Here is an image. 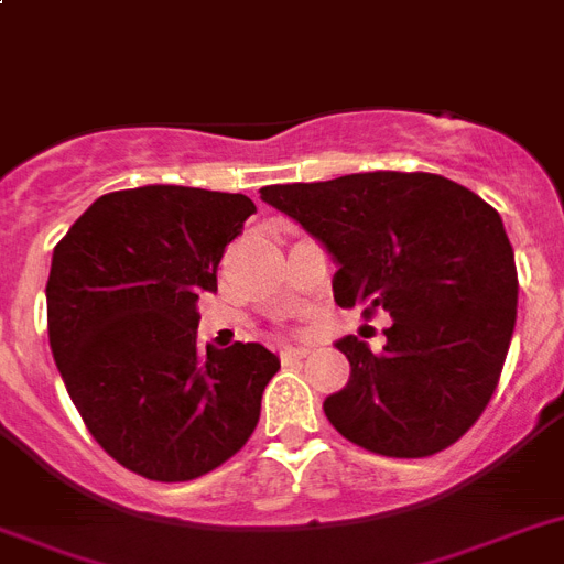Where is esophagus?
I'll return each instance as SVG.
<instances>
[{
    "instance_id": "esophagus-1",
    "label": "esophagus",
    "mask_w": 564,
    "mask_h": 564,
    "mask_svg": "<svg viewBox=\"0 0 564 564\" xmlns=\"http://www.w3.org/2000/svg\"><path fill=\"white\" fill-rule=\"evenodd\" d=\"M306 355H310V349L306 347H286L281 352V358L283 361H301V358H306Z\"/></svg>"
}]
</instances>
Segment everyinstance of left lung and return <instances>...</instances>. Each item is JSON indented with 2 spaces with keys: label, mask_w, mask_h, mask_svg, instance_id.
I'll use <instances>...</instances> for the list:
<instances>
[{
  "label": "left lung",
  "mask_w": 564,
  "mask_h": 564,
  "mask_svg": "<svg viewBox=\"0 0 564 564\" xmlns=\"http://www.w3.org/2000/svg\"><path fill=\"white\" fill-rule=\"evenodd\" d=\"M338 263L335 304L387 312V344L355 335L349 381L324 401L335 430L364 451L424 458L485 413L516 326L513 246L499 212L442 174L367 172L263 186Z\"/></svg>",
  "instance_id": "8db88e82"
}]
</instances>
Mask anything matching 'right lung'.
<instances>
[{
    "instance_id": "obj_1",
    "label": "right lung",
    "mask_w": 564,
    "mask_h": 564,
    "mask_svg": "<svg viewBox=\"0 0 564 564\" xmlns=\"http://www.w3.org/2000/svg\"><path fill=\"white\" fill-rule=\"evenodd\" d=\"M254 203L246 194L140 186L102 194L54 249L48 338L70 401L113 462L188 481L249 442L281 370L260 344H197V297Z\"/></svg>"
}]
</instances>
